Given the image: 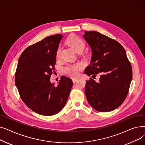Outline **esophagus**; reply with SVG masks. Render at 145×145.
Wrapping results in <instances>:
<instances>
[{
	"label": "esophagus",
	"mask_w": 145,
	"mask_h": 145,
	"mask_svg": "<svg viewBox=\"0 0 145 145\" xmlns=\"http://www.w3.org/2000/svg\"><path fill=\"white\" fill-rule=\"evenodd\" d=\"M72 81H73V83H75L77 81V80H78V79H77V78H72Z\"/></svg>",
	"instance_id": "esophagus-1"
}]
</instances>
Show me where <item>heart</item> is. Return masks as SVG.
I'll return each mask as SVG.
<instances>
[{
  "mask_svg": "<svg viewBox=\"0 0 145 145\" xmlns=\"http://www.w3.org/2000/svg\"><path fill=\"white\" fill-rule=\"evenodd\" d=\"M67 43L76 52L83 51L85 48V43L82 39L77 36H72L67 40ZM60 48L57 50L56 56L59 55ZM83 69V66L79 63L74 64H66L63 68V73L69 76L76 77L79 74L80 71Z\"/></svg>",
  "mask_w": 145,
  "mask_h": 145,
  "instance_id": "heart-1",
  "label": "heart"
}]
</instances>
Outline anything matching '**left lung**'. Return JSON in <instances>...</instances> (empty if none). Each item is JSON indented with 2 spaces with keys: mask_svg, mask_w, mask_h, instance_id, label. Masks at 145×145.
Returning <instances> with one entry per match:
<instances>
[{
  "mask_svg": "<svg viewBox=\"0 0 145 145\" xmlns=\"http://www.w3.org/2000/svg\"><path fill=\"white\" fill-rule=\"evenodd\" d=\"M83 37L92 51L85 73L89 76L101 74L98 83L92 78L86 82L88 102L99 112L115 110L125 100L132 79L126 51L119 42L99 32L85 31Z\"/></svg>",
  "mask_w": 145,
  "mask_h": 145,
  "instance_id": "1",
  "label": "left lung"
}]
</instances>
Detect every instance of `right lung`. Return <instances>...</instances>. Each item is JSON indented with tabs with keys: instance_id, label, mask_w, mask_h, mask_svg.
Wrapping results in <instances>:
<instances>
[{
	"instance_id": "obj_1",
	"label": "right lung",
	"mask_w": 145,
	"mask_h": 145,
	"mask_svg": "<svg viewBox=\"0 0 145 145\" xmlns=\"http://www.w3.org/2000/svg\"><path fill=\"white\" fill-rule=\"evenodd\" d=\"M62 36L45 37L27 47L21 54L15 73V84L29 108L44 116L59 113L65 105L73 82L62 76L55 86L50 81Z\"/></svg>"
}]
</instances>
